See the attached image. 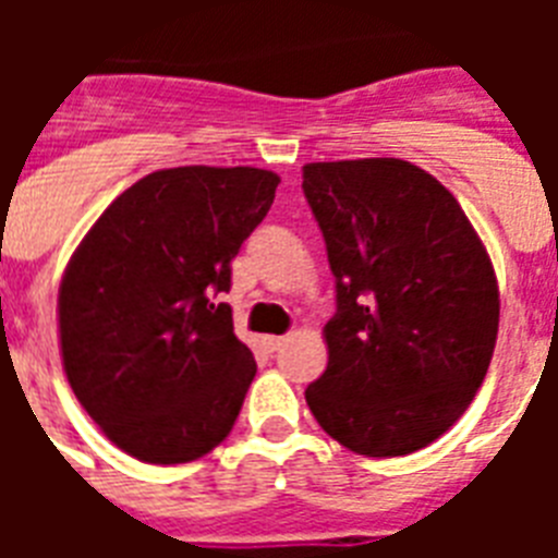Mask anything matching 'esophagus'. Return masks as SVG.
<instances>
[{"label": "esophagus", "mask_w": 558, "mask_h": 558, "mask_svg": "<svg viewBox=\"0 0 558 558\" xmlns=\"http://www.w3.org/2000/svg\"><path fill=\"white\" fill-rule=\"evenodd\" d=\"M263 344H266V350H271V353H275V350H280L283 344H287V339H283V336H266V339H263Z\"/></svg>", "instance_id": "1"}]
</instances>
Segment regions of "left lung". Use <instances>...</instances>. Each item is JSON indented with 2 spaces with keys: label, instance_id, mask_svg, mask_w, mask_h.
I'll return each instance as SVG.
<instances>
[{
  "label": "left lung",
  "instance_id": "8db88e82",
  "mask_svg": "<svg viewBox=\"0 0 558 558\" xmlns=\"http://www.w3.org/2000/svg\"><path fill=\"white\" fill-rule=\"evenodd\" d=\"M327 243L336 315L306 405L332 440L399 458L446 434L475 399L498 339V280L446 187L411 161L304 165Z\"/></svg>",
  "mask_w": 558,
  "mask_h": 558
}]
</instances>
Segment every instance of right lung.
I'll list each match as a JSON object with an SVG mask.
<instances>
[{
  "label": "right lung",
  "instance_id": "add662e5",
  "mask_svg": "<svg viewBox=\"0 0 558 558\" xmlns=\"http://www.w3.org/2000/svg\"><path fill=\"white\" fill-rule=\"evenodd\" d=\"M278 182L260 168L156 170L100 214L65 266V376L135 460L191 463L234 428L257 365L214 298L231 289V260Z\"/></svg>",
  "mask_w": 558,
  "mask_h": 558
}]
</instances>
